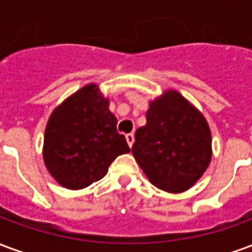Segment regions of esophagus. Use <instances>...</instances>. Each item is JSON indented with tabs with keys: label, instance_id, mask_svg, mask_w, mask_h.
Masks as SVG:
<instances>
[{
	"label": "esophagus",
	"instance_id": "esophagus-1",
	"mask_svg": "<svg viewBox=\"0 0 252 252\" xmlns=\"http://www.w3.org/2000/svg\"><path fill=\"white\" fill-rule=\"evenodd\" d=\"M126 143H128V146H129V147H132V144H133V142H135L133 133H128V135H126Z\"/></svg>",
	"mask_w": 252,
	"mask_h": 252
}]
</instances>
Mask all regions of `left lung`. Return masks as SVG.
I'll use <instances>...</instances> for the list:
<instances>
[{
    "label": "left lung",
    "instance_id": "8db88e82",
    "mask_svg": "<svg viewBox=\"0 0 252 252\" xmlns=\"http://www.w3.org/2000/svg\"><path fill=\"white\" fill-rule=\"evenodd\" d=\"M146 119L135 133L133 157L153 185L170 193L185 191L211 162L205 117L178 92L167 90L150 102Z\"/></svg>",
    "mask_w": 252,
    "mask_h": 252
}]
</instances>
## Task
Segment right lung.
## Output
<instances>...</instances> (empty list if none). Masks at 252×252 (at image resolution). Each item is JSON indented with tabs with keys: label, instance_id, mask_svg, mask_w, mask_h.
<instances>
[{
	"label": "right lung",
	"instance_id": "1",
	"mask_svg": "<svg viewBox=\"0 0 252 252\" xmlns=\"http://www.w3.org/2000/svg\"><path fill=\"white\" fill-rule=\"evenodd\" d=\"M131 151L117 132L109 99L90 83L64 99L48 119L43 158L59 185L78 190L97 182L110 163Z\"/></svg>",
	"mask_w": 252,
	"mask_h": 252
}]
</instances>
